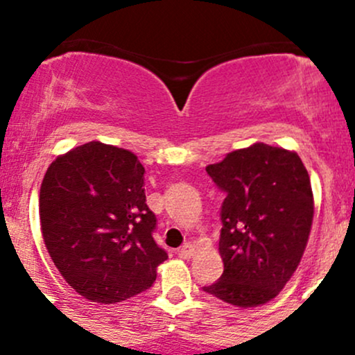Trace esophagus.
I'll use <instances>...</instances> for the list:
<instances>
[{
  "label": "esophagus",
  "instance_id": "34e87169",
  "mask_svg": "<svg viewBox=\"0 0 355 355\" xmlns=\"http://www.w3.org/2000/svg\"><path fill=\"white\" fill-rule=\"evenodd\" d=\"M177 254L178 257H182V259H190V257L193 255V245H191V243H185V245L178 248Z\"/></svg>",
  "mask_w": 355,
  "mask_h": 355
}]
</instances>
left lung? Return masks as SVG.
Here are the masks:
<instances>
[{"label":"left lung","instance_id":"1","mask_svg":"<svg viewBox=\"0 0 355 355\" xmlns=\"http://www.w3.org/2000/svg\"><path fill=\"white\" fill-rule=\"evenodd\" d=\"M207 173L225 193L218 250L223 274L203 291L237 307L268 302L302 259L313 218L311 178L288 150L255 144Z\"/></svg>","mask_w":355,"mask_h":355}]
</instances>
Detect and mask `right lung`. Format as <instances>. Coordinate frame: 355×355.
I'll return each instance as SVG.
<instances>
[{"instance_id": "add662e5", "label": "right lung", "mask_w": 355, "mask_h": 355, "mask_svg": "<svg viewBox=\"0 0 355 355\" xmlns=\"http://www.w3.org/2000/svg\"><path fill=\"white\" fill-rule=\"evenodd\" d=\"M145 168L137 155L89 141L61 155L44 173L40 220L60 274L85 299L116 304L152 287L168 259L155 242Z\"/></svg>"}]
</instances>
